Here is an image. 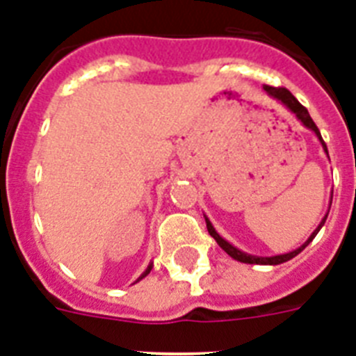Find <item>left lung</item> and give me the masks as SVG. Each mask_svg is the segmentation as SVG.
<instances>
[{"label":"left lung","instance_id":"8db88e82","mask_svg":"<svg viewBox=\"0 0 356 356\" xmlns=\"http://www.w3.org/2000/svg\"><path fill=\"white\" fill-rule=\"evenodd\" d=\"M264 90H266V94L271 95L273 99H277V101H279V103L284 104V106L289 110V112L295 113V118H297L298 121L302 122L304 127L309 128L312 132H315V136L318 137V141H321L322 148H324V152H325V154H327V148H325V143L322 141V136H321V132H318V128H316V124H315V122H313V119L309 118V113H307V110L304 108L302 104L298 103L297 99H295V95L291 94V92H289L288 88H275V86H268V85H264ZM327 157H330V155H327ZM331 197H333V193H331ZM327 213H330V210H327ZM327 213L324 215V219L321 220V224L316 226L315 232H313V234L309 235V238H307V241L302 244V246H298L297 250H293V252L282 253V255H273V257H259V255H250V253L241 252L238 248H235L234 244H229L228 241H226V238H222L219 234H217V232H215L213 224L210 222V219H208V217H204V219H206V228H208V232H210L211 237H213L215 241H217V244H219V246L222 248L224 252L228 253V255L232 257V259H235V261H238V262H244V264L277 266V264H282V262H288L289 259H293V257H297L298 253L302 252L304 248L307 246V244L312 243L313 238L316 237V234L321 232L322 226H324L325 219H327Z\"/></svg>","mask_w":356,"mask_h":356}]
</instances>
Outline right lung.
I'll use <instances>...</instances> for the list:
<instances>
[{
    "label": "right lung",
    "mask_w": 356,
    "mask_h": 356,
    "mask_svg": "<svg viewBox=\"0 0 356 356\" xmlns=\"http://www.w3.org/2000/svg\"><path fill=\"white\" fill-rule=\"evenodd\" d=\"M152 268H154V264H152V262H150V264H148V268H146V270L143 271V275H141V277H139V279L136 280V282H139V280H141V279H145L146 275H148V273H150V271H152Z\"/></svg>",
    "instance_id": "add662e5"
}]
</instances>
